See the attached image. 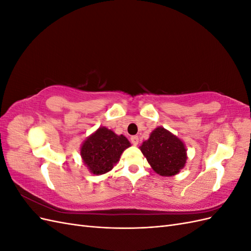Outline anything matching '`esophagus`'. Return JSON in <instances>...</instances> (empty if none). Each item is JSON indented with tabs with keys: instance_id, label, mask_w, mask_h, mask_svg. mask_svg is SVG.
I'll return each instance as SVG.
<instances>
[{
	"instance_id": "esophagus-1",
	"label": "esophagus",
	"mask_w": 251,
	"mask_h": 251,
	"mask_svg": "<svg viewBox=\"0 0 251 251\" xmlns=\"http://www.w3.org/2000/svg\"><path fill=\"white\" fill-rule=\"evenodd\" d=\"M130 140H131L132 144H134V146H137L138 142H139V138H138V136H132V137L130 138Z\"/></svg>"
}]
</instances>
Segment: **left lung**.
Wrapping results in <instances>:
<instances>
[{"mask_svg":"<svg viewBox=\"0 0 251 251\" xmlns=\"http://www.w3.org/2000/svg\"><path fill=\"white\" fill-rule=\"evenodd\" d=\"M139 148L153 170L161 176H174L185 165L184 143L161 126L151 132Z\"/></svg>","mask_w":251,"mask_h":251,"instance_id":"left-lung-1","label":"left lung"}]
</instances>
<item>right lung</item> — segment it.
Instances as JSON below:
<instances>
[{
	"instance_id": "add662e5",
	"label": "right lung",
	"mask_w": 251,
	"mask_h": 251,
	"mask_svg": "<svg viewBox=\"0 0 251 251\" xmlns=\"http://www.w3.org/2000/svg\"><path fill=\"white\" fill-rule=\"evenodd\" d=\"M130 146L124 135L118 136L102 126L83 142L80 154L91 173L102 175L113 169L123 151Z\"/></svg>"
}]
</instances>
